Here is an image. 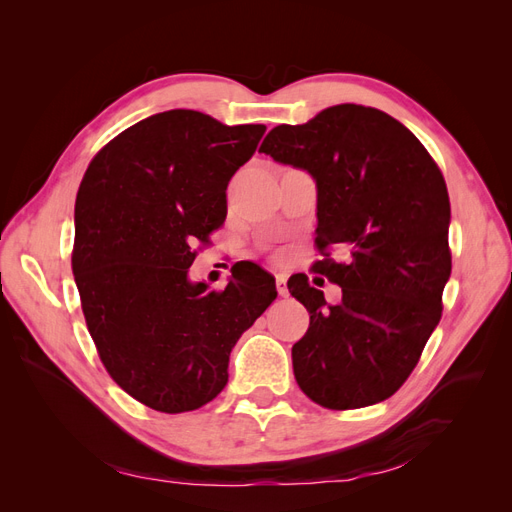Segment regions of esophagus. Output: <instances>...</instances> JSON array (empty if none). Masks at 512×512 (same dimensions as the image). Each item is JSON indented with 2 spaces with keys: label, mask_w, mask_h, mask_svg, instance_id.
Wrapping results in <instances>:
<instances>
[{
  "label": "esophagus",
  "mask_w": 512,
  "mask_h": 512,
  "mask_svg": "<svg viewBox=\"0 0 512 512\" xmlns=\"http://www.w3.org/2000/svg\"><path fill=\"white\" fill-rule=\"evenodd\" d=\"M275 286H277V292H280V297H286L288 286H286V277L284 275H277L275 277Z\"/></svg>",
  "instance_id": "1"
}]
</instances>
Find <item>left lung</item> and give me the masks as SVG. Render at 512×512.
<instances>
[{
    "instance_id": "obj_1",
    "label": "left lung",
    "mask_w": 512,
    "mask_h": 512,
    "mask_svg": "<svg viewBox=\"0 0 512 512\" xmlns=\"http://www.w3.org/2000/svg\"><path fill=\"white\" fill-rule=\"evenodd\" d=\"M260 151L314 177L318 250L346 254L314 265L342 286L337 305L307 275L288 280L309 312L294 378L324 408L374 406L408 380L442 316L451 203L440 168L404 123L361 104L277 126Z\"/></svg>"
}]
</instances>
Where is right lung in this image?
<instances>
[{"instance_id":"obj_1","label":"right lung","mask_w":512,"mask_h":512,"mask_svg":"<svg viewBox=\"0 0 512 512\" xmlns=\"http://www.w3.org/2000/svg\"><path fill=\"white\" fill-rule=\"evenodd\" d=\"M265 130L185 108L151 115L100 149L76 194L72 271L87 329L111 378L158 412L218 397L230 350L277 297L254 262H237L222 292L188 275Z\"/></svg>"}]
</instances>
